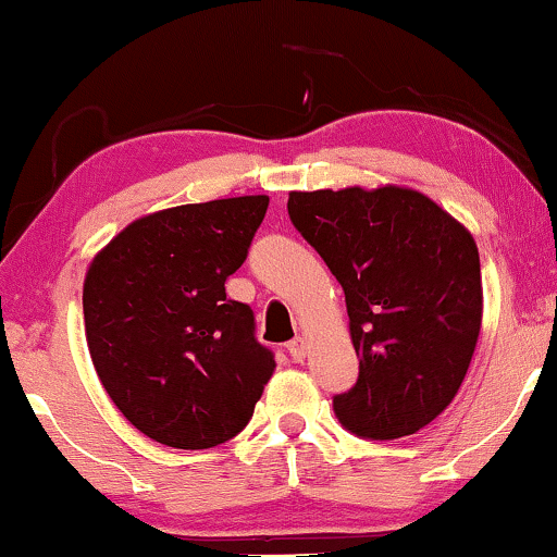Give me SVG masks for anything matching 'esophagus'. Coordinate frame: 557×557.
<instances>
[{"mask_svg": "<svg viewBox=\"0 0 557 557\" xmlns=\"http://www.w3.org/2000/svg\"><path fill=\"white\" fill-rule=\"evenodd\" d=\"M287 351H290V357L295 362H302L306 360V351H308V347H306V339H300V336H295V339L287 344Z\"/></svg>", "mask_w": 557, "mask_h": 557, "instance_id": "1", "label": "esophagus"}]
</instances>
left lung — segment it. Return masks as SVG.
Listing matches in <instances>:
<instances>
[{
    "label": "left lung",
    "instance_id": "8db88e82",
    "mask_svg": "<svg viewBox=\"0 0 557 557\" xmlns=\"http://www.w3.org/2000/svg\"><path fill=\"white\" fill-rule=\"evenodd\" d=\"M293 226L347 298L360 375L334 396L344 429L398 440L453 404L481 334L473 236L417 189L290 193Z\"/></svg>",
    "mask_w": 557,
    "mask_h": 557
}]
</instances>
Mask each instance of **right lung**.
Instances as JSON below:
<instances>
[{"label":"right lung","mask_w":557,"mask_h":557,"mask_svg":"<svg viewBox=\"0 0 557 557\" xmlns=\"http://www.w3.org/2000/svg\"><path fill=\"white\" fill-rule=\"evenodd\" d=\"M267 206V195H246L138 218L89 267L91 362L123 417L161 445L234 440L272 377L255 311L226 298Z\"/></svg>","instance_id":"1"}]
</instances>
